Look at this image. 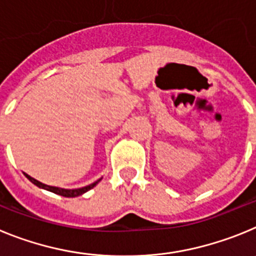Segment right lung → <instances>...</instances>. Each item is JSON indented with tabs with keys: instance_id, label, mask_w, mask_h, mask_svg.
Returning a JSON list of instances; mask_svg holds the SVG:
<instances>
[{
	"instance_id": "add662e5",
	"label": "right lung",
	"mask_w": 256,
	"mask_h": 256,
	"mask_svg": "<svg viewBox=\"0 0 256 256\" xmlns=\"http://www.w3.org/2000/svg\"><path fill=\"white\" fill-rule=\"evenodd\" d=\"M26 178H28L29 180H30L32 183H34L36 186H38L40 188H44V190H47V191H51L54 192V194H58V195L60 196H64V198H76V196H80L83 195L84 192L90 191L91 188H94V186H96L97 183L100 182L101 178L98 180H96V182H94L92 184H90V186H86V187H82V188H76V190H64V188H58V187H52V186H47V184H44V183H40V180H34V178H32L30 176H28V174H26Z\"/></svg>"
}]
</instances>
